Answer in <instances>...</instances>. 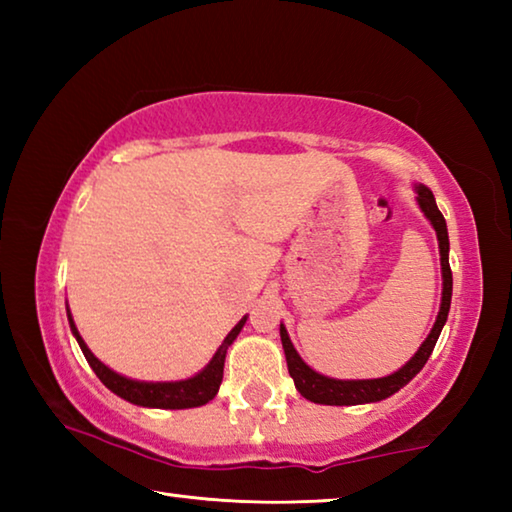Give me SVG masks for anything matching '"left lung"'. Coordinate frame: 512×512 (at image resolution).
I'll list each match as a JSON object with an SVG mask.
<instances>
[{"instance_id":"left-lung-1","label":"left lung","mask_w":512,"mask_h":512,"mask_svg":"<svg viewBox=\"0 0 512 512\" xmlns=\"http://www.w3.org/2000/svg\"><path fill=\"white\" fill-rule=\"evenodd\" d=\"M418 203L422 212L431 221L433 230L438 235V246H440V264H443V302H440V311L436 318V325L427 336V341L420 345V350L415 352V357L402 366L397 372L381 379H329L318 375L316 370H311L305 361L298 357L296 348H293L289 341V334L284 325H280V336H282V348L287 354V366L289 375L293 377V384L300 391L302 397H307L309 402L316 404H329V406H354V404H366V402H379L391 397L393 393L400 391L402 386L409 384V381L418 375L424 368L429 354L436 348V341L440 332H443V325L449 314V305H452V268H449V237H447V223L445 216L440 214L436 198L429 192L427 187H418Z\"/></svg>"}]
</instances>
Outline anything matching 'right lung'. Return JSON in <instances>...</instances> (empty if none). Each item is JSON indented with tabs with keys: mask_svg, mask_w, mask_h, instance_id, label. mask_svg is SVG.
<instances>
[{
	"mask_svg": "<svg viewBox=\"0 0 512 512\" xmlns=\"http://www.w3.org/2000/svg\"><path fill=\"white\" fill-rule=\"evenodd\" d=\"M67 318H69V327L79 341L81 350L85 354V359L92 366V370L97 372V377L103 381V386L110 388L112 393L124 397L126 402L137 404V406H151V409H192V406H203L210 400H214V395L219 393L221 379H223V363H225V352L232 345V341L237 339V334L244 327L246 318H241L239 323L232 327V332L225 336V341L221 343V348L216 350L212 361L207 363L205 370L198 372L196 377L185 379V381H164V384H153V381H135V379H126L112 372L108 366L94 357V354L88 350V345L81 339L79 329H76L72 316H69L67 309Z\"/></svg>",
	"mask_w": 512,
	"mask_h": 512,
	"instance_id": "1",
	"label": "right lung"
}]
</instances>
